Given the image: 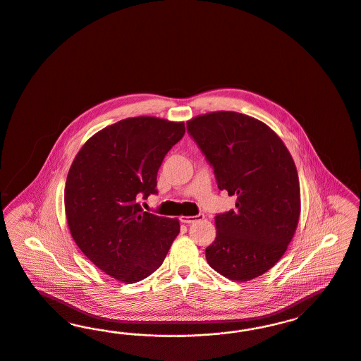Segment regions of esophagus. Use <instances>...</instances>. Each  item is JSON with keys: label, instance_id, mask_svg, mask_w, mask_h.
Listing matches in <instances>:
<instances>
[{"label": "esophagus", "instance_id": "1", "mask_svg": "<svg viewBox=\"0 0 361 361\" xmlns=\"http://www.w3.org/2000/svg\"><path fill=\"white\" fill-rule=\"evenodd\" d=\"M204 215H196V216H181L180 217V221L181 223H185V224H190L193 221H197V220H202Z\"/></svg>", "mask_w": 361, "mask_h": 361}]
</instances>
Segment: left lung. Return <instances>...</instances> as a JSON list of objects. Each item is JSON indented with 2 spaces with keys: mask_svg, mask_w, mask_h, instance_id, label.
<instances>
[{
  "mask_svg": "<svg viewBox=\"0 0 361 361\" xmlns=\"http://www.w3.org/2000/svg\"><path fill=\"white\" fill-rule=\"evenodd\" d=\"M187 129L212 165L217 188L236 196L235 209L215 216L208 264L236 282L264 274L288 250L301 212L288 147L267 125L235 111L195 116Z\"/></svg>",
  "mask_w": 361,
  "mask_h": 361,
  "instance_id": "8db88e82",
  "label": "left lung"
}]
</instances>
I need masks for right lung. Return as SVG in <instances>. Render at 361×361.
Instances as JSON below:
<instances>
[{
	"mask_svg": "<svg viewBox=\"0 0 361 361\" xmlns=\"http://www.w3.org/2000/svg\"><path fill=\"white\" fill-rule=\"evenodd\" d=\"M185 134L184 122L126 118L94 134L66 181V216L75 243L103 273L135 283L154 273L180 232L177 219L144 212L157 172Z\"/></svg>",
	"mask_w": 361,
	"mask_h": 361,
	"instance_id": "right-lung-1",
	"label": "right lung"
}]
</instances>
